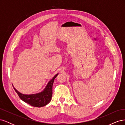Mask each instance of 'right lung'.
Returning <instances> with one entry per match:
<instances>
[{
  "label": "right lung",
  "instance_id": "obj_1",
  "mask_svg": "<svg viewBox=\"0 0 125 125\" xmlns=\"http://www.w3.org/2000/svg\"><path fill=\"white\" fill-rule=\"evenodd\" d=\"M58 74H57L55 75V77L51 81H49L43 91L39 93L26 95V94H23L20 93L14 88H13L15 91L18 94V96L25 103L34 107H43L48 104L51 101L52 95V84H53L55 79Z\"/></svg>",
  "mask_w": 125,
  "mask_h": 125
}]
</instances>
